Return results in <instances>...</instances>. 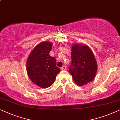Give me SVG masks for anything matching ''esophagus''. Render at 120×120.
I'll return each mask as SVG.
<instances>
[{"label":"esophagus","mask_w":120,"mask_h":120,"mask_svg":"<svg viewBox=\"0 0 120 120\" xmlns=\"http://www.w3.org/2000/svg\"><path fill=\"white\" fill-rule=\"evenodd\" d=\"M66 69V67L65 66H63L61 67V70H65Z\"/></svg>","instance_id":"34e87169"}]
</instances>
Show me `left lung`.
Returning a JSON list of instances; mask_svg holds the SVG:
<instances>
[{
    "label": "left lung",
    "mask_w": 120,
    "mask_h": 120,
    "mask_svg": "<svg viewBox=\"0 0 120 120\" xmlns=\"http://www.w3.org/2000/svg\"><path fill=\"white\" fill-rule=\"evenodd\" d=\"M71 58L69 72L75 83L82 86L93 80L97 64L91 49L86 45L75 43L72 47Z\"/></svg>",
    "instance_id": "left-lung-1"
}]
</instances>
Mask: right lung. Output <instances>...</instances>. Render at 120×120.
<instances>
[{
	"mask_svg": "<svg viewBox=\"0 0 120 120\" xmlns=\"http://www.w3.org/2000/svg\"><path fill=\"white\" fill-rule=\"evenodd\" d=\"M52 48L50 42H41L32 50L26 62V71L30 80L42 88L50 87L60 71L55 58L49 55Z\"/></svg>",
	"mask_w": 120,
	"mask_h": 120,
	"instance_id": "obj_1",
	"label": "right lung"
}]
</instances>
